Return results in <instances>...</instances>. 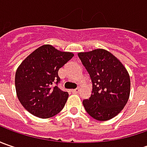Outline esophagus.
I'll return each instance as SVG.
<instances>
[{
	"label": "esophagus",
	"mask_w": 147,
	"mask_h": 147,
	"mask_svg": "<svg viewBox=\"0 0 147 147\" xmlns=\"http://www.w3.org/2000/svg\"><path fill=\"white\" fill-rule=\"evenodd\" d=\"M72 93H78L79 92V88H76V89H73L71 90Z\"/></svg>",
	"instance_id": "obj_1"
}]
</instances>
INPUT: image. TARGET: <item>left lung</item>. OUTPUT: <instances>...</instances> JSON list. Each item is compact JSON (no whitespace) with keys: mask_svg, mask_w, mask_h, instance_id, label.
Segmentation results:
<instances>
[{"mask_svg":"<svg viewBox=\"0 0 147 147\" xmlns=\"http://www.w3.org/2000/svg\"><path fill=\"white\" fill-rule=\"evenodd\" d=\"M92 82L91 96L82 100L93 119L106 121L120 113L130 95V77L119 59L105 49L78 54Z\"/></svg>","mask_w":147,"mask_h":147,"instance_id":"8db88e82","label":"left lung"}]
</instances>
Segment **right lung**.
Returning a JSON list of instances; mask_svg holds the SVG:
<instances>
[{
  "instance_id": "add662e5",
  "label": "right lung",
  "mask_w": 147,
  "mask_h": 147,
  "mask_svg": "<svg viewBox=\"0 0 147 147\" xmlns=\"http://www.w3.org/2000/svg\"><path fill=\"white\" fill-rule=\"evenodd\" d=\"M74 54L43 45L20 64L15 73V89L21 105L32 115L48 119L64 108L69 94L58 84V71Z\"/></svg>"
}]
</instances>
